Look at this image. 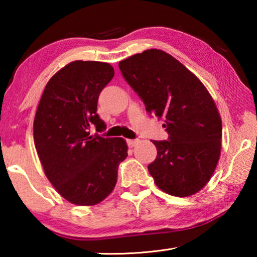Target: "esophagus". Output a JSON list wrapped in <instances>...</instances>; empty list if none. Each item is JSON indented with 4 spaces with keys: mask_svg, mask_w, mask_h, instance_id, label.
Masks as SVG:
<instances>
[{
    "mask_svg": "<svg viewBox=\"0 0 257 257\" xmlns=\"http://www.w3.org/2000/svg\"><path fill=\"white\" fill-rule=\"evenodd\" d=\"M138 139H128L127 141V144L129 147H135L138 144Z\"/></svg>",
    "mask_w": 257,
    "mask_h": 257,
    "instance_id": "34e87169",
    "label": "esophagus"
}]
</instances>
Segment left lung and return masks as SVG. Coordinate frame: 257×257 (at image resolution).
<instances>
[{
	"mask_svg": "<svg viewBox=\"0 0 257 257\" xmlns=\"http://www.w3.org/2000/svg\"><path fill=\"white\" fill-rule=\"evenodd\" d=\"M119 68L169 134V141H153L158 156L149 171L156 186L177 197L198 193L221 154L222 121L214 99L193 72L162 50L129 56Z\"/></svg>",
	"mask_w": 257,
	"mask_h": 257,
	"instance_id": "obj_1",
	"label": "left lung"
}]
</instances>
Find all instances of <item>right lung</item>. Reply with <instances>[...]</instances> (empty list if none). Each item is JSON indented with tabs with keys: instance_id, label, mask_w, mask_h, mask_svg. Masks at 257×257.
<instances>
[{
	"instance_id": "obj_1",
	"label": "right lung",
	"mask_w": 257,
	"mask_h": 257,
	"mask_svg": "<svg viewBox=\"0 0 257 257\" xmlns=\"http://www.w3.org/2000/svg\"><path fill=\"white\" fill-rule=\"evenodd\" d=\"M114 76L111 64L73 61L45 86L34 120V142L47 179L68 202L96 205L114 189L128 156L123 138L90 136L105 129L97 114L99 93Z\"/></svg>"
}]
</instances>
